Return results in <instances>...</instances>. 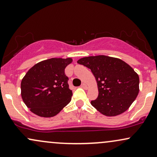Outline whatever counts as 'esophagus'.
Listing matches in <instances>:
<instances>
[{
	"instance_id": "34e87169",
	"label": "esophagus",
	"mask_w": 157,
	"mask_h": 157,
	"mask_svg": "<svg viewBox=\"0 0 157 157\" xmlns=\"http://www.w3.org/2000/svg\"><path fill=\"white\" fill-rule=\"evenodd\" d=\"M81 86H82V88L84 89V90H86V89H87V85H86V84H84V83H83Z\"/></svg>"
}]
</instances>
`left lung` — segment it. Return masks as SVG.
<instances>
[{"label": "left lung", "instance_id": "1", "mask_svg": "<svg viewBox=\"0 0 157 157\" xmlns=\"http://www.w3.org/2000/svg\"><path fill=\"white\" fill-rule=\"evenodd\" d=\"M90 68L96 79L99 94L91 104L106 117H116L130 107L139 93V76L119 58L90 56L77 61Z\"/></svg>", "mask_w": 157, "mask_h": 157}]
</instances>
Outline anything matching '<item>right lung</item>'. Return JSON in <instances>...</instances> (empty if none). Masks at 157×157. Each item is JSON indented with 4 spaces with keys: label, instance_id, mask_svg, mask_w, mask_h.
<instances>
[{
    "label": "right lung",
    "instance_id": "right-lung-1",
    "mask_svg": "<svg viewBox=\"0 0 157 157\" xmlns=\"http://www.w3.org/2000/svg\"><path fill=\"white\" fill-rule=\"evenodd\" d=\"M72 58H51L33 66L21 82V96L30 111L41 117H55L71 102L72 91L65 69Z\"/></svg>",
    "mask_w": 157,
    "mask_h": 157
}]
</instances>
